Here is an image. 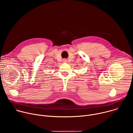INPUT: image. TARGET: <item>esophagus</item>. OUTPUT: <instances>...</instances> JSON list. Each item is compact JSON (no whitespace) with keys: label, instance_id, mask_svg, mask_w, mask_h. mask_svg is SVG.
Returning <instances> with one entry per match:
<instances>
[{"label":"esophagus","instance_id":"esophagus-1","mask_svg":"<svg viewBox=\"0 0 133 133\" xmlns=\"http://www.w3.org/2000/svg\"><path fill=\"white\" fill-rule=\"evenodd\" d=\"M63 62H65V63L67 62V59H63Z\"/></svg>","mask_w":133,"mask_h":133}]
</instances>
